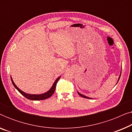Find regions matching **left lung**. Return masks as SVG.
I'll return each instance as SVG.
<instances>
[{
  "mask_svg": "<svg viewBox=\"0 0 132 132\" xmlns=\"http://www.w3.org/2000/svg\"><path fill=\"white\" fill-rule=\"evenodd\" d=\"M120 76H121V74H120V77H119V79H118V80H119V79H120ZM77 93L79 94V95H80V96H81V97H84V98H89V97H86V96H85V95H82V94H81L80 93H79V92H77Z\"/></svg>",
  "mask_w": 132,
  "mask_h": 132,
  "instance_id": "1",
  "label": "left lung"
}]
</instances>
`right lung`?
<instances>
[{
	"mask_svg": "<svg viewBox=\"0 0 132 132\" xmlns=\"http://www.w3.org/2000/svg\"><path fill=\"white\" fill-rule=\"evenodd\" d=\"M60 77H59L58 78L56 79V80H55V82H54L53 85H52V88H50V89L48 90L47 92H46V93H45L44 94H29L25 93L23 91H21V90L19 88L15 85V84H14V81L12 80L11 77V79L12 83V84H13V85L14 86V87H15L16 89L19 91L20 93H21V94H22L24 97H26V98L29 99V100H44V99H47V98H49V97H51L52 95L53 94L54 92H55V91L56 86L57 82V81L59 80V79H60Z\"/></svg>",
	"mask_w": 132,
	"mask_h": 132,
	"instance_id": "obj_1",
	"label": "right lung"
}]
</instances>
